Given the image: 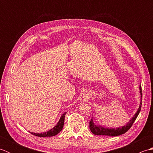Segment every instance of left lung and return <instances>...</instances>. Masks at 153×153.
Segmentation results:
<instances>
[{"label":"left lung","instance_id":"1","mask_svg":"<svg viewBox=\"0 0 153 153\" xmlns=\"http://www.w3.org/2000/svg\"><path fill=\"white\" fill-rule=\"evenodd\" d=\"M139 89H140V93H141V100H142V90H141V86L139 87ZM141 105L139 106V108H138V110L135 114L134 116L133 117L132 119L129 121L128 123H127L126 126H124L122 127V128H103V127L100 126H96V124L94 123L93 119L91 120L89 122V128L90 130L91 131L93 134L96 135H108V136H118L122 135L125 134L126 132L128 131L129 129L131 128L132 126L133 123H134L135 120L137 118L138 116L139 112L141 111Z\"/></svg>","mask_w":153,"mask_h":153}]
</instances>
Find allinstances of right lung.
Returning <instances> with one entry per match:
<instances>
[{"label":"right lung","instance_id":"1","mask_svg":"<svg viewBox=\"0 0 153 153\" xmlns=\"http://www.w3.org/2000/svg\"><path fill=\"white\" fill-rule=\"evenodd\" d=\"M66 112H65L62 115L61 118L59 120V122H58L56 126H55L53 129H51V130L48 131L47 132L45 133H41V134H36V133H33V132H30L31 134H33L34 135H36L37 137H53V136L56 135L58 134H59L60 131H62V129L63 128L64 126V118H65V115H66Z\"/></svg>","mask_w":153,"mask_h":153}]
</instances>
